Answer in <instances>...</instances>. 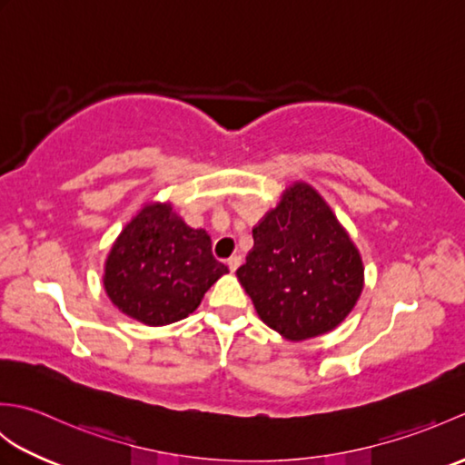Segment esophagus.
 <instances>
[{
    "instance_id": "esophagus-1",
    "label": "esophagus",
    "mask_w": 465,
    "mask_h": 465,
    "mask_svg": "<svg viewBox=\"0 0 465 465\" xmlns=\"http://www.w3.org/2000/svg\"><path fill=\"white\" fill-rule=\"evenodd\" d=\"M240 263H242V258H240V255H232V258L227 260V268H230L232 272H235V270L240 268Z\"/></svg>"
}]
</instances>
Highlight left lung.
<instances>
[{
  "instance_id": "obj_1",
  "label": "left lung",
  "mask_w": 465,
  "mask_h": 465,
  "mask_svg": "<svg viewBox=\"0 0 465 465\" xmlns=\"http://www.w3.org/2000/svg\"><path fill=\"white\" fill-rule=\"evenodd\" d=\"M235 273L262 322L293 341L338 328L363 290L358 248L303 182L253 227V250Z\"/></svg>"
}]
</instances>
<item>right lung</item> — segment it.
<instances>
[{"label": "right lung", "mask_w": 465, "mask_h": 465, "mask_svg": "<svg viewBox=\"0 0 465 465\" xmlns=\"http://www.w3.org/2000/svg\"><path fill=\"white\" fill-rule=\"evenodd\" d=\"M223 273L205 230L187 225L172 203H145L112 245L104 285L117 310L155 328L195 312Z\"/></svg>", "instance_id": "1"}]
</instances>
